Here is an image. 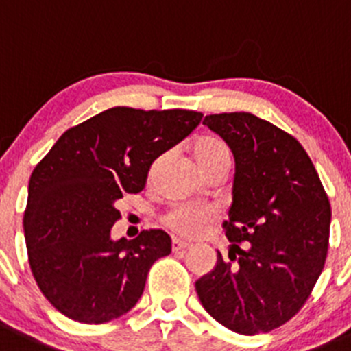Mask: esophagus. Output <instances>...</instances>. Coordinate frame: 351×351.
Masks as SVG:
<instances>
[{
    "label": "esophagus",
    "instance_id": "34e87169",
    "mask_svg": "<svg viewBox=\"0 0 351 351\" xmlns=\"http://www.w3.org/2000/svg\"><path fill=\"white\" fill-rule=\"evenodd\" d=\"M191 242H185V241H180V239H173L171 241V250L175 251V253H178V251H183L186 250V247H191Z\"/></svg>",
    "mask_w": 351,
    "mask_h": 351
}]
</instances>
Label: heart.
Listing matches in <instances>:
<instances>
[{"instance_id":"1","label":"heart","mask_w":351,"mask_h":351,"mask_svg":"<svg viewBox=\"0 0 351 351\" xmlns=\"http://www.w3.org/2000/svg\"><path fill=\"white\" fill-rule=\"evenodd\" d=\"M192 154L197 160L202 173L208 171L218 162L230 160V149L221 140L213 136H202L195 140L192 145ZM213 211L206 208H194V206H176L165 216L166 227L171 228L175 234L182 237H195L202 230L208 221H211Z\"/></svg>"}]
</instances>
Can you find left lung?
<instances>
[{
  "label": "left lung",
  "instance_id": "1",
  "mask_svg": "<svg viewBox=\"0 0 351 351\" xmlns=\"http://www.w3.org/2000/svg\"><path fill=\"white\" fill-rule=\"evenodd\" d=\"M235 159L225 261L195 282L206 312L234 332H270L308 300L329 247L330 204L294 136L250 112L206 116ZM245 241L244 248L240 242Z\"/></svg>",
  "mask_w": 351,
  "mask_h": 351
}]
</instances>
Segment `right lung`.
I'll list each match as a JSON object with an SVG mask.
<instances>
[{
  "mask_svg": "<svg viewBox=\"0 0 351 351\" xmlns=\"http://www.w3.org/2000/svg\"><path fill=\"white\" fill-rule=\"evenodd\" d=\"M202 119L185 109L112 107L69 128L29 180L24 232L39 289L60 313L104 324L140 300L154 261L171 253L165 230L112 241L123 194L143 191L154 160Z\"/></svg>",
  "mask_w": 351,
  "mask_h": 351,
  "instance_id": "1",
  "label": "right lung"
}]
</instances>
